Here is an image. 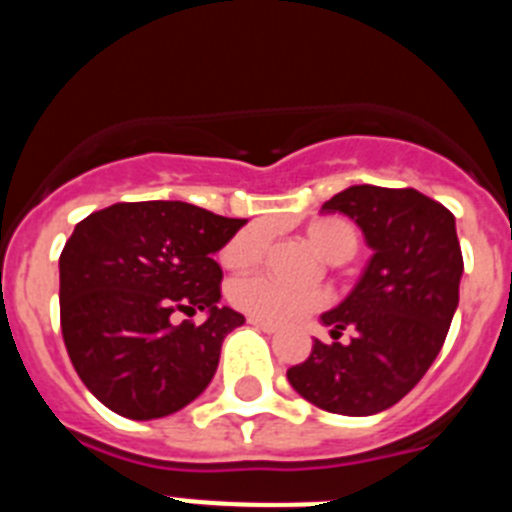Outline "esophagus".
<instances>
[{
  "instance_id": "obj_1",
  "label": "esophagus",
  "mask_w": 512,
  "mask_h": 512,
  "mask_svg": "<svg viewBox=\"0 0 512 512\" xmlns=\"http://www.w3.org/2000/svg\"><path fill=\"white\" fill-rule=\"evenodd\" d=\"M248 323H251L253 328L264 330V333H277V328H279L277 323H269V320H261V318H256V315H248Z\"/></svg>"
}]
</instances>
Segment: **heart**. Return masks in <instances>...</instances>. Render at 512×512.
Instances as JSON below:
<instances>
[{
    "mask_svg": "<svg viewBox=\"0 0 512 512\" xmlns=\"http://www.w3.org/2000/svg\"><path fill=\"white\" fill-rule=\"evenodd\" d=\"M307 241L323 253L325 259L338 264V261L351 259L359 246V233L351 223L341 217H318L305 228ZM271 230L266 223H251L233 235L228 246L220 253L225 269L230 271H248L264 259L269 248ZM328 295L320 287H295L271 274H259V277H246L233 282L230 287V302L238 310L256 315L269 323H287L305 312L318 310L325 305Z\"/></svg>",
    "mask_w": 512,
    "mask_h": 512,
    "instance_id": "b5f03b06",
    "label": "heart"
}]
</instances>
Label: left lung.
Instances as JSON below:
<instances>
[{
    "instance_id": "obj_1",
    "label": "left lung",
    "mask_w": 512,
    "mask_h": 512,
    "mask_svg": "<svg viewBox=\"0 0 512 512\" xmlns=\"http://www.w3.org/2000/svg\"><path fill=\"white\" fill-rule=\"evenodd\" d=\"M323 210L351 217L372 259L346 300L320 315L336 341L315 338L287 379L320 410L361 418L392 408L428 372L459 307L464 259L454 215L418 189L356 184ZM346 327L355 336L341 344Z\"/></svg>"
}]
</instances>
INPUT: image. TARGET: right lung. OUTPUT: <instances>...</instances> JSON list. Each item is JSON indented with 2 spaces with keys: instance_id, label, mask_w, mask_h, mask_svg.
Listing matches in <instances>:
<instances>
[{
  "instance_id": "1",
  "label": "right lung",
  "mask_w": 512,
  "mask_h": 512,
  "mask_svg": "<svg viewBox=\"0 0 512 512\" xmlns=\"http://www.w3.org/2000/svg\"><path fill=\"white\" fill-rule=\"evenodd\" d=\"M246 220L189 202H117L92 212L63 246L61 330L81 382L122 418L187 408L212 382L225 336L246 323L220 307L215 253ZM202 309L205 324L170 323Z\"/></svg>"
}]
</instances>
